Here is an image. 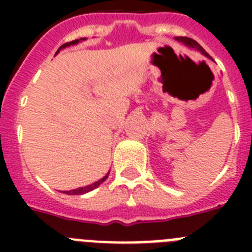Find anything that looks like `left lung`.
<instances>
[{"mask_svg":"<svg viewBox=\"0 0 252 252\" xmlns=\"http://www.w3.org/2000/svg\"><path fill=\"white\" fill-rule=\"evenodd\" d=\"M175 39H177L178 41H182V43H184V44H186V45L190 46V48H194V49H197V50H199V51H201L202 54H203V55H206V57L211 58V57H209V54H208V53H207V51L204 50V49L202 48V46L199 45V44H198L197 41H195V40L190 39V37H187V36H177V37H175Z\"/></svg>","mask_w":252,"mask_h":252,"instance_id":"8db88e82","label":"left lung"}]
</instances>
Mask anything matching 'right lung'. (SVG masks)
Instances as JSON below:
<instances>
[{
  "label": "right lung",
  "instance_id": "right-lung-1",
  "mask_svg": "<svg viewBox=\"0 0 252 252\" xmlns=\"http://www.w3.org/2000/svg\"><path fill=\"white\" fill-rule=\"evenodd\" d=\"M78 41H79V40H73V41H70V43H65V44H63V45L60 46L59 48V50L62 48H65V46H69V45H73V44H77ZM59 50L57 51V53H59ZM107 177H108V174L107 175H104L103 178H102L101 180H98V182H95V183H93V184H91V186H87V187H83V188H78V189H73V190H69V192H64V193H66V194H70V195H79V194H84V193H88V192H91V190H93V189L94 188H97V187L99 186V184L101 183H103L104 180L107 179Z\"/></svg>",
  "mask_w": 252,
  "mask_h": 252
}]
</instances>
